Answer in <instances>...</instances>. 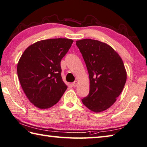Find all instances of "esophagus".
Returning a JSON list of instances; mask_svg holds the SVG:
<instances>
[{
    "instance_id": "34e87169",
    "label": "esophagus",
    "mask_w": 147,
    "mask_h": 147,
    "mask_svg": "<svg viewBox=\"0 0 147 147\" xmlns=\"http://www.w3.org/2000/svg\"><path fill=\"white\" fill-rule=\"evenodd\" d=\"M78 81H75V82H74L73 83H72V86H73L74 87H76L77 85H78Z\"/></svg>"
}]
</instances>
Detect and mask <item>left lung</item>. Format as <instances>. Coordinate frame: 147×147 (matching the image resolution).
I'll return each mask as SVG.
<instances>
[{
	"mask_svg": "<svg viewBox=\"0 0 147 147\" xmlns=\"http://www.w3.org/2000/svg\"><path fill=\"white\" fill-rule=\"evenodd\" d=\"M83 55L90 79V92L82 102L89 110L101 112L116 101L127 81L122 59L111 46L86 38L76 41Z\"/></svg>",
	"mask_w": 147,
	"mask_h": 147,
	"instance_id": "left-lung-1",
	"label": "left lung"
}]
</instances>
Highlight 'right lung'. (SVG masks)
Here are the masks:
<instances>
[{"label":"right lung","mask_w":147,"mask_h":147,"mask_svg":"<svg viewBox=\"0 0 147 147\" xmlns=\"http://www.w3.org/2000/svg\"><path fill=\"white\" fill-rule=\"evenodd\" d=\"M74 40L50 38L26 49L17 64L20 85L29 101L46 109L57 103L67 89L61 77V61Z\"/></svg>","instance_id":"right-lung-1"}]
</instances>
